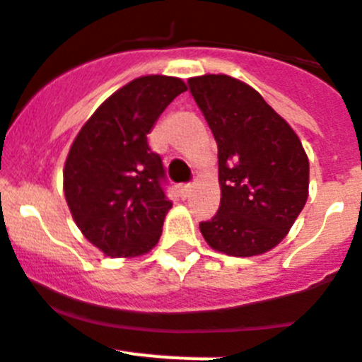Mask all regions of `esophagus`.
<instances>
[{"instance_id": "esophagus-1", "label": "esophagus", "mask_w": 362, "mask_h": 362, "mask_svg": "<svg viewBox=\"0 0 362 362\" xmlns=\"http://www.w3.org/2000/svg\"><path fill=\"white\" fill-rule=\"evenodd\" d=\"M193 189H194V185H193V184H184V185H180V193H182V197H184V199H187V197H189V194L193 193Z\"/></svg>"}]
</instances>
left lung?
<instances>
[{
    "mask_svg": "<svg viewBox=\"0 0 362 362\" xmlns=\"http://www.w3.org/2000/svg\"><path fill=\"white\" fill-rule=\"evenodd\" d=\"M218 146L220 207L200 233L215 251L255 257L282 242L308 200L310 162L290 124L228 74L187 80Z\"/></svg>",
    "mask_w": 362,
    "mask_h": 362,
    "instance_id": "8db88e82",
    "label": "left lung"
}]
</instances>
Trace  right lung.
Returning a JSON list of instances; mask_svg holds the SVG:
<instances>
[{"label": "right lung", "mask_w": 362, "mask_h": 362, "mask_svg": "<svg viewBox=\"0 0 362 362\" xmlns=\"http://www.w3.org/2000/svg\"><path fill=\"white\" fill-rule=\"evenodd\" d=\"M184 90L180 78L163 74L129 81L94 111L69 149L65 200L83 237L107 257L146 255L162 235L173 204L147 134Z\"/></svg>", "instance_id": "add662e5"}]
</instances>
